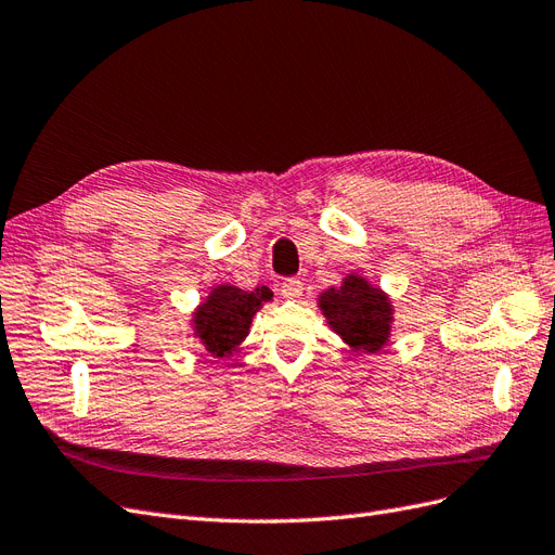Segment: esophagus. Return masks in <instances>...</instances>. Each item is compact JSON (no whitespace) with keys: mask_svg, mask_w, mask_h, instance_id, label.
Listing matches in <instances>:
<instances>
[{"mask_svg":"<svg viewBox=\"0 0 555 555\" xmlns=\"http://www.w3.org/2000/svg\"><path fill=\"white\" fill-rule=\"evenodd\" d=\"M280 292L284 298H298L300 294H304V282H300L298 278H284L280 284Z\"/></svg>","mask_w":555,"mask_h":555,"instance_id":"1","label":"esophagus"}]
</instances>
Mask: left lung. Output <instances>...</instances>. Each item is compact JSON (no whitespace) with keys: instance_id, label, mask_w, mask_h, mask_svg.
Segmentation results:
<instances>
[{"instance_id":"obj_1","label":"left lung","mask_w":555,"mask_h":555,"mask_svg":"<svg viewBox=\"0 0 555 555\" xmlns=\"http://www.w3.org/2000/svg\"><path fill=\"white\" fill-rule=\"evenodd\" d=\"M319 308H322L328 324L354 349L377 351L389 338V298L367 287V282L357 275H349L343 287L328 289L319 298Z\"/></svg>"}]
</instances>
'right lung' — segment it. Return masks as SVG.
Returning <instances> with one entry per match:
<instances>
[{
  "label": "right lung",
  "instance_id": "1",
  "mask_svg": "<svg viewBox=\"0 0 555 555\" xmlns=\"http://www.w3.org/2000/svg\"><path fill=\"white\" fill-rule=\"evenodd\" d=\"M271 289L243 292L236 287H217L204 306L196 312L198 340L212 357L231 354L236 345L245 338L251 314L259 310L263 300L271 298Z\"/></svg>",
  "mask_w": 555,
  "mask_h": 555
}]
</instances>
